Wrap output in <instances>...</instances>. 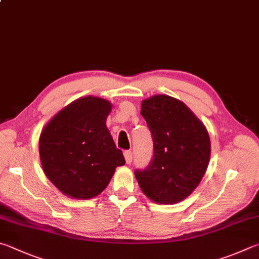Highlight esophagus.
I'll return each instance as SVG.
<instances>
[{"label":"esophagus","instance_id":"esophagus-1","mask_svg":"<svg viewBox=\"0 0 259 259\" xmlns=\"http://www.w3.org/2000/svg\"><path fill=\"white\" fill-rule=\"evenodd\" d=\"M123 156H124L126 164H130L131 161H133V153H131V150H125V152L123 153Z\"/></svg>","mask_w":259,"mask_h":259}]
</instances>
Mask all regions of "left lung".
<instances>
[{"instance_id": "left-lung-1", "label": "left lung", "mask_w": 259, "mask_h": 259, "mask_svg": "<svg viewBox=\"0 0 259 259\" xmlns=\"http://www.w3.org/2000/svg\"><path fill=\"white\" fill-rule=\"evenodd\" d=\"M140 114L153 136L154 155L135 176L144 194L157 204H176L194 191L210 158L208 131L185 103L167 95L142 102Z\"/></svg>"}]
</instances>
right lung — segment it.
I'll list each match as a JSON object with an SVG mask.
<instances>
[{
	"label": "right lung",
	"instance_id": "right-lung-1",
	"mask_svg": "<svg viewBox=\"0 0 259 259\" xmlns=\"http://www.w3.org/2000/svg\"><path fill=\"white\" fill-rule=\"evenodd\" d=\"M112 104L84 96L59 111L39 136L41 167L70 198L91 199L105 189L124 157L106 126Z\"/></svg>",
	"mask_w": 259,
	"mask_h": 259
}]
</instances>
